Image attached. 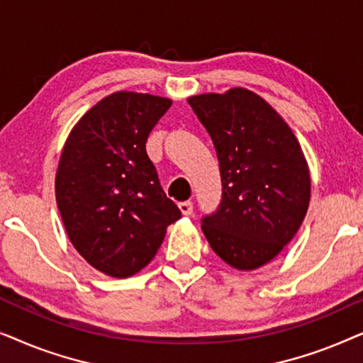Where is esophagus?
Masks as SVG:
<instances>
[{
    "mask_svg": "<svg viewBox=\"0 0 363 363\" xmlns=\"http://www.w3.org/2000/svg\"><path fill=\"white\" fill-rule=\"evenodd\" d=\"M178 208H180L182 215H185V216H190L191 213H193V203H191V201H182V203H178Z\"/></svg>",
    "mask_w": 363,
    "mask_h": 363,
    "instance_id": "1",
    "label": "esophagus"
}]
</instances>
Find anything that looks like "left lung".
<instances>
[{
  "label": "left lung",
  "mask_w": 363,
  "mask_h": 363,
  "mask_svg": "<svg viewBox=\"0 0 363 363\" xmlns=\"http://www.w3.org/2000/svg\"><path fill=\"white\" fill-rule=\"evenodd\" d=\"M220 162L223 200L201 230L226 264L255 271L274 259L304 221L311 173L292 128L245 87L188 97Z\"/></svg>",
  "instance_id": "obj_1"
}]
</instances>
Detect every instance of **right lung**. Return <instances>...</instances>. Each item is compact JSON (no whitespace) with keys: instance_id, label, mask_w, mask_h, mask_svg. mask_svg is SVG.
Returning a JSON list of instances; mask_svg holds the SVG:
<instances>
[{"instance_id":"1","label":"right lung","mask_w":363,"mask_h":363,"mask_svg":"<svg viewBox=\"0 0 363 363\" xmlns=\"http://www.w3.org/2000/svg\"><path fill=\"white\" fill-rule=\"evenodd\" d=\"M172 99L118 91L72 127L59 158L56 201L76 251L94 269L130 277L157 255L182 213L147 155L148 133Z\"/></svg>"}]
</instances>
